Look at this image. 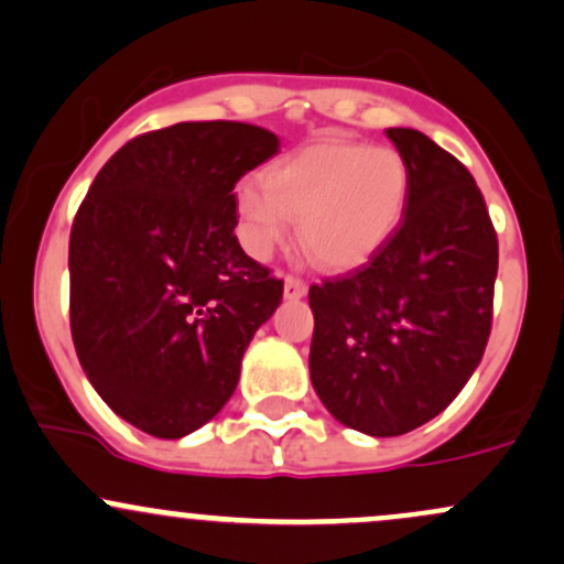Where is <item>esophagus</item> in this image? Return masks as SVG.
I'll return each mask as SVG.
<instances>
[{"mask_svg": "<svg viewBox=\"0 0 564 564\" xmlns=\"http://www.w3.org/2000/svg\"><path fill=\"white\" fill-rule=\"evenodd\" d=\"M305 294H307L305 281H300V278L294 275H286V281H283V296H286V300H302Z\"/></svg>", "mask_w": 564, "mask_h": 564, "instance_id": "obj_1", "label": "esophagus"}]
</instances>
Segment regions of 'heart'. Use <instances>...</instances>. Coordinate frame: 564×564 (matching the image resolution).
Returning <instances> with one entry per match:
<instances>
[{
	"mask_svg": "<svg viewBox=\"0 0 564 564\" xmlns=\"http://www.w3.org/2000/svg\"><path fill=\"white\" fill-rule=\"evenodd\" d=\"M410 200V169L391 147L315 141L278 160L264 182L238 187L240 243L268 259L300 219V243L318 268L352 270L391 240Z\"/></svg>",
	"mask_w": 564,
	"mask_h": 564,
	"instance_id": "1",
	"label": "heart"
}]
</instances>
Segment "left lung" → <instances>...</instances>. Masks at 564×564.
Segmentation results:
<instances>
[{
	"label": "left lung",
	"mask_w": 564,
	"mask_h": 564,
	"mask_svg": "<svg viewBox=\"0 0 564 564\" xmlns=\"http://www.w3.org/2000/svg\"><path fill=\"white\" fill-rule=\"evenodd\" d=\"M386 133L410 169L404 219L367 264L311 286V382L367 436H401L453 404L485 356L498 275L466 165L412 128Z\"/></svg>",
	"instance_id": "left-lung-1"
}]
</instances>
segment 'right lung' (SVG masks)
<instances>
[{"label":"right lung","instance_id":"1","mask_svg":"<svg viewBox=\"0 0 564 564\" xmlns=\"http://www.w3.org/2000/svg\"><path fill=\"white\" fill-rule=\"evenodd\" d=\"M281 150L249 122H176L98 171L69 238L72 339L133 429L182 438L230 401L283 281L235 238V184Z\"/></svg>","mask_w":564,"mask_h":564}]
</instances>
